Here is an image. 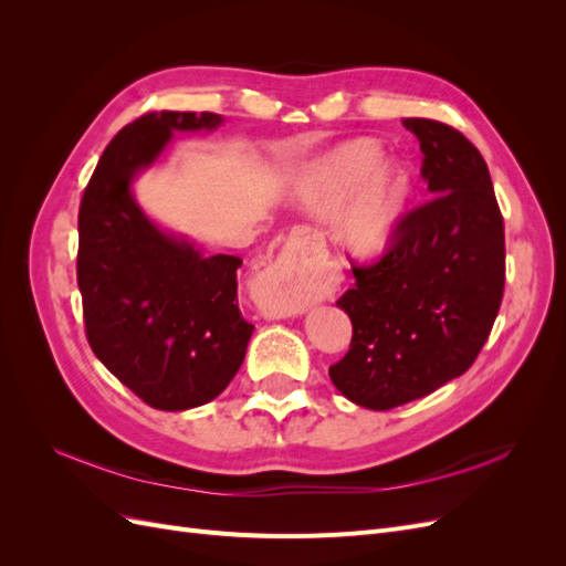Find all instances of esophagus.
I'll return each instance as SVG.
<instances>
[{
	"label": "esophagus",
	"instance_id": "34e87169",
	"mask_svg": "<svg viewBox=\"0 0 566 566\" xmlns=\"http://www.w3.org/2000/svg\"><path fill=\"white\" fill-rule=\"evenodd\" d=\"M321 297V283L304 250L290 248L273 262L254 285V300L269 318L302 314Z\"/></svg>",
	"mask_w": 566,
	"mask_h": 566
}]
</instances>
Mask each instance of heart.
Returning a JSON list of instances; mask_svg holds the SVG:
<instances>
[{
	"label": "heart",
	"instance_id": "1",
	"mask_svg": "<svg viewBox=\"0 0 566 566\" xmlns=\"http://www.w3.org/2000/svg\"><path fill=\"white\" fill-rule=\"evenodd\" d=\"M378 144L366 139L342 144L306 169L297 184V196L306 208L333 214L367 179L337 221L342 243L364 256L378 254L389 245L408 198L403 169L391 163L378 165Z\"/></svg>",
	"mask_w": 566,
	"mask_h": 566
}]
</instances>
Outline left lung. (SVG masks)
I'll return each mask as SVG.
<instances>
[{
    "label": "left lung",
    "instance_id": "obj_1",
    "mask_svg": "<svg viewBox=\"0 0 566 566\" xmlns=\"http://www.w3.org/2000/svg\"><path fill=\"white\" fill-rule=\"evenodd\" d=\"M432 198L401 214L387 250L354 264L337 300L352 318L349 352L333 385L364 408L389 410L465 373L499 316L505 231L482 153L451 125L406 117Z\"/></svg>",
    "mask_w": 566,
    "mask_h": 566
}]
</instances>
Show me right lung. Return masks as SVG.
<instances>
[{
    "label": "right lung",
    "mask_w": 566,
    "mask_h": 566,
    "mask_svg": "<svg viewBox=\"0 0 566 566\" xmlns=\"http://www.w3.org/2000/svg\"><path fill=\"white\" fill-rule=\"evenodd\" d=\"M217 113L153 111L106 146L80 202L77 285L90 347L115 378L158 410L212 401L241 368L254 325L238 310L241 256H202L163 233L129 184L172 132L214 129Z\"/></svg>",
    "instance_id": "1"
}]
</instances>
